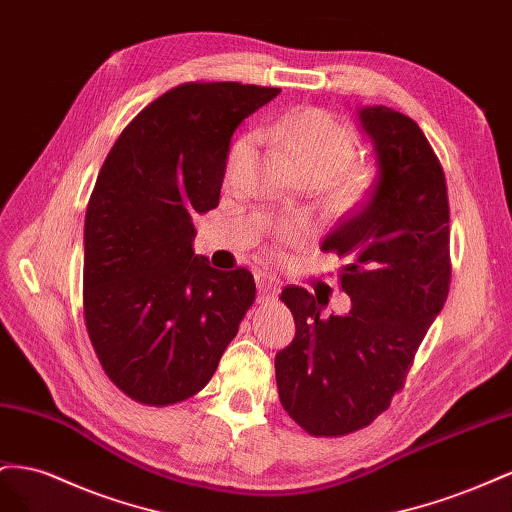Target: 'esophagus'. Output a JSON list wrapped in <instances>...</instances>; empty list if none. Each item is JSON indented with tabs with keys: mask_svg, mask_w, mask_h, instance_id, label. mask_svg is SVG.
<instances>
[{
	"mask_svg": "<svg viewBox=\"0 0 512 512\" xmlns=\"http://www.w3.org/2000/svg\"><path fill=\"white\" fill-rule=\"evenodd\" d=\"M257 294L259 298H268V296H274L276 291L281 289V281L276 279L274 274L270 272H257Z\"/></svg>",
	"mask_w": 512,
	"mask_h": 512,
	"instance_id": "1",
	"label": "esophagus"
}]
</instances>
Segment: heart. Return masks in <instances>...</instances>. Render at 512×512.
<instances>
[{
    "instance_id": "1",
    "label": "heart",
    "mask_w": 512,
    "mask_h": 512,
    "mask_svg": "<svg viewBox=\"0 0 512 512\" xmlns=\"http://www.w3.org/2000/svg\"><path fill=\"white\" fill-rule=\"evenodd\" d=\"M266 135L289 150L291 158L302 173H313L324 182H330L354 163L358 141L354 130L334 118L324 109H302L298 113L272 122ZM251 137L240 139L229 154V173L240 167L242 160L251 152ZM347 184L356 188L362 184V175L352 171L345 175Z\"/></svg>"
}]
</instances>
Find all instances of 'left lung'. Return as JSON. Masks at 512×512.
I'll use <instances>...</instances> for the list:
<instances>
[{"mask_svg": "<svg viewBox=\"0 0 512 512\" xmlns=\"http://www.w3.org/2000/svg\"><path fill=\"white\" fill-rule=\"evenodd\" d=\"M377 175L364 199L321 242L345 264V315L304 287H285L296 337L274 358L285 412L315 437L364 429L403 388L450 287L444 169L420 126L390 107H360Z\"/></svg>", "mask_w": 512, "mask_h": 512, "instance_id": "left-lung-1", "label": "left lung"}]
</instances>
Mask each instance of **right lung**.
<instances>
[{
  "mask_svg": "<svg viewBox=\"0 0 512 512\" xmlns=\"http://www.w3.org/2000/svg\"><path fill=\"white\" fill-rule=\"evenodd\" d=\"M279 87L195 81L130 122L85 210L83 315L107 377L143 405L206 386L255 300L246 268L195 255L193 216L221 199L231 135Z\"/></svg>",
  "mask_w": 512,
  "mask_h": 512,
  "instance_id": "right-lung-1",
  "label": "right lung"
}]
</instances>
